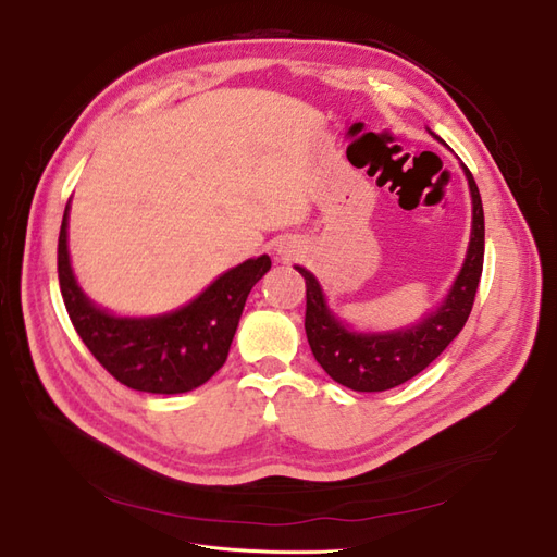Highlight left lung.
I'll return each mask as SVG.
<instances>
[{
	"label": "left lung",
	"mask_w": 557,
	"mask_h": 557,
	"mask_svg": "<svg viewBox=\"0 0 557 557\" xmlns=\"http://www.w3.org/2000/svg\"><path fill=\"white\" fill-rule=\"evenodd\" d=\"M436 137V134H434ZM440 139V137H436ZM471 193V237L467 258L453 288L440 309L432 311L418 325L397 332H356L336 318L315 276L305 267H295L307 281V315L305 330L313 358L325 372L350 391L381 393L407 383L434 362L446 346L460 334L474 307L476 288L483 272L485 225L483 205L476 181L462 164Z\"/></svg>",
	"instance_id": "left-lung-1"
}]
</instances>
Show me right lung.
Segmentation results:
<instances>
[{
  "label": "right lung",
  "mask_w": 557,
  "mask_h": 557,
  "mask_svg": "<svg viewBox=\"0 0 557 557\" xmlns=\"http://www.w3.org/2000/svg\"><path fill=\"white\" fill-rule=\"evenodd\" d=\"M66 221L70 205L58 239L60 290L72 325L95 360L115 381L141 393L178 395L207 383L227 360L246 297L272 267L269 256L232 267L172 313L121 318L95 307L78 288L66 250Z\"/></svg>",
  "instance_id": "right-lung-1"
}]
</instances>
